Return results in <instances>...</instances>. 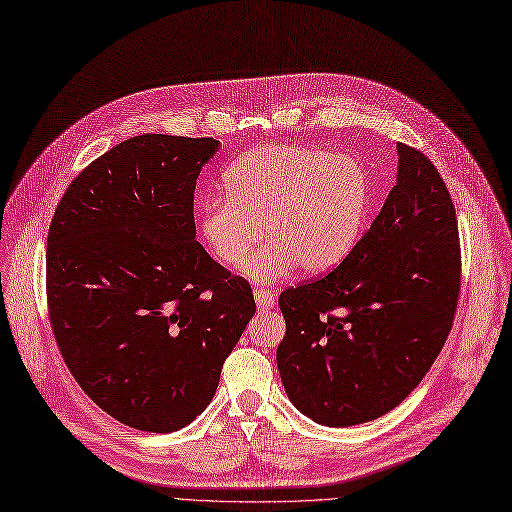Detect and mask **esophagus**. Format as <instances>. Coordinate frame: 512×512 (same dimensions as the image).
Instances as JSON below:
<instances>
[{
	"label": "esophagus",
	"mask_w": 512,
	"mask_h": 512,
	"mask_svg": "<svg viewBox=\"0 0 512 512\" xmlns=\"http://www.w3.org/2000/svg\"><path fill=\"white\" fill-rule=\"evenodd\" d=\"M253 295H255V301H257L259 310H270V308H274V304H276L274 291H270V289H255Z\"/></svg>",
	"instance_id": "obj_1"
}]
</instances>
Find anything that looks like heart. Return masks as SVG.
Returning <instances> with one entry per match:
<instances>
[{"instance_id": "obj_1", "label": "heart", "mask_w": 512, "mask_h": 512, "mask_svg": "<svg viewBox=\"0 0 512 512\" xmlns=\"http://www.w3.org/2000/svg\"><path fill=\"white\" fill-rule=\"evenodd\" d=\"M223 187L225 196L200 206V236L221 266L238 268L263 232L268 244L246 266L259 285L297 266L323 274L342 263L361 238L371 198L361 162L308 145L246 151L225 170Z\"/></svg>"}]
</instances>
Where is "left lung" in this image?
I'll list each match as a JSON object with an SVG mask.
<instances>
[{
  "label": "left lung",
  "mask_w": 512,
  "mask_h": 512,
  "mask_svg": "<svg viewBox=\"0 0 512 512\" xmlns=\"http://www.w3.org/2000/svg\"><path fill=\"white\" fill-rule=\"evenodd\" d=\"M396 185L327 276L282 291L276 350L291 403L323 426L401 405L445 346L460 293L456 208L439 170L399 143Z\"/></svg>",
  "instance_id": "left-lung-1"
}]
</instances>
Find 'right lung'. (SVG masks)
<instances>
[{
  "label": "right lung",
  "instance_id": "1",
  "mask_svg": "<svg viewBox=\"0 0 512 512\" xmlns=\"http://www.w3.org/2000/svg\"><path fill=\"white\" fill-rule=\"evenodd\" d=\"M217 149L132 137L71 181L50 223L54 339L80 388L130 428L194 422L257 310L249 282L196 240V179Z\"/></svg>",
  "mask_w": 512,
  "mask_h": 512
}]
</instances>
